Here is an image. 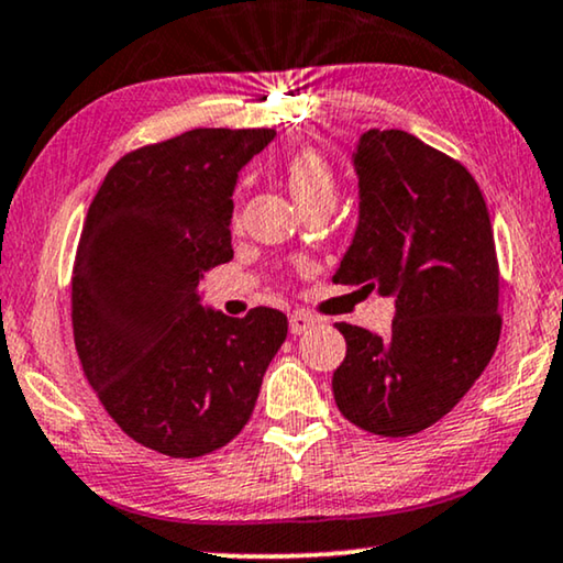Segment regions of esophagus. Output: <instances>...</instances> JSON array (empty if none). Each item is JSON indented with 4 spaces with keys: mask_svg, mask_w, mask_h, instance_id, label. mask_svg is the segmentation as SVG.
I'll return each instance as SVG.
<instances>
[{
    "mask_svg": "<svg viewBox=\"0 0 563 563\" xmlns=\"http://www.w3.org/2000/svg\"><path fill=\"white\" fill-rule=\"evenodd\" d=\"M313 324H317V319L309 317V313L303 311L290 313V334H306Z\"/></svg>",
    "mask_w": 563,
    "mask_h": 563,
    "instance_id": "esophagus-1",
    "label": "esophagus"
}]
</instances>
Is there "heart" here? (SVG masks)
Listing matches in <instances>:
<instances>
[{
  "label": "heart",
  "instance_id": "1",
  "mask_svg": "<svg viewBox=\"0 0 563 563\" xmlns=\"http://www.w3.org/2000/svg\"><path fill=\"white\" fill-rule=\"evenodd\" d=\"M286 183L296 203L306 208L311 203H334L336 198V177L329 167L327 156L303 148L286 162Z\"/></svg>",
  "mask_w": 563,
  "mask_h": 563
}]
</instances>
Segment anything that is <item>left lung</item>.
<instances>
[{"instance_id": "obj_1", "label": "left lung", "mask_w": 563, "mask_h": 563, "mask_svg": "<svg viewBox=\"0 0 563 563\" xmlns=\"http://www.w3.org/2000/svg\"><path fill=\"white\" fill-rule=\"evenodd\" d=\"M357 227L332 280L394 298L391 332L340 321L332 376L352 424L384 438L427 430L459 404L499 342V267L468 169L407 131H365L352 152Z\"/></svg>"}]
</instances>
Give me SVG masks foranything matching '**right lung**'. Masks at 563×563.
I'll use <instances>...</instances> for the list:
<instances>
[{"instance_id": "1", "label": "right lung", "mask_w": 563, "mask_h": 563, "mask_svg": "<svg viewBox=\"0 0 563 563\" xmlns=\"http://www.w3.org/2000/svg\"><path fill=\"white\" fill-rule=\"evenodd\" d=\"M273 129H195L125 154L87 211L71 277L81 368L129 438L198 459L250 422L286 313L203 306L200 280L234 257L239 172Z\"/></svg>"}]
</instances>
